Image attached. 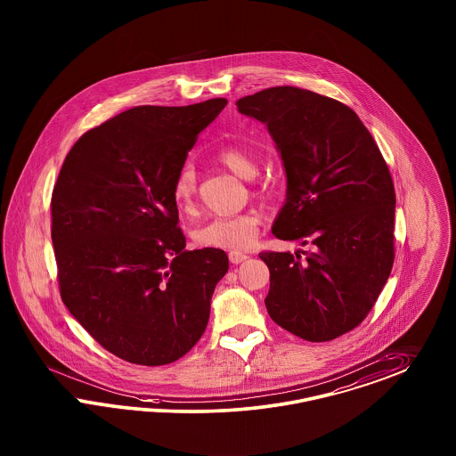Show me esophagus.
Wrapping results in <instances>:
<instances>
[{
	"label": "esophagus",
	"instance_id": "1",
	"mask_svg": "<svg viewBox=\"0 0 456 456\" xmlns=\"http://www.w3.org/2000/svg\"><path fill=\"white\" fill-rule=\"evenodd\" d=\"M249 256L246 254V252L240 251H231L229 252V259H231V263L232 265H239V263H244L246 259H248Z\"/></svg>",
	"mask_w": 456,
	"mask_h": 456
}]
</instances>
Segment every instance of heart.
Returning <instances> with one entry per match:
<instances>
[{
    "label": "heart",
    "mask_w": 456,
    "mask_h": 456,
    "mask_svg": "<svg viewBox=\"0 0 456 456\" xmlns=\"http://www.w3.org/2000/svg\"><path fill=\"white\" fill-rule=\"evenodd\" d=\"M217 161L242 178H252L256 175L254 159L244 150L236 146L220 150L217 153ZM172 195L175 204L178 205L180 210L190 212L193 208L197 195V176L193 168L185 167L180 170L173 182ZM261 222V216L254 210L234 216H219L207 220L200 227H197L193 237L197 244L205 248H248L257 237Z\"/></svg>",
    "instance_id": "obj_1"
}]
</instances>
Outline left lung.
I'll list each match as a JSON object with an SVG mask.
<instances>
[{
    "mask_svg": "<svg viewBox=\"0 0 456 456\" xmlns=\"http://www.w3.org/2000/svg\"><path fill=\"white\" fill-rule=\"evenodd\" d=\"M237 110L267 126L286 170L273 234L314 251H265L267 314L308 342L361 325L394 263L393 176L369 129L346 104L291 86L246 95Z\"/></svg>",
    "mask_w": 456,
    "mask_h": 456,
    "instance_id": "left-lung-1",
    "label": "left lung"
}]
</instances>
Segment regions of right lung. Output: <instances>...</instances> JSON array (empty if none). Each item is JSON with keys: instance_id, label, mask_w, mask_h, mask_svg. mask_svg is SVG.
Wrapping results in <instances>:
<instances>
[{"instance_id": "obj_1", "label": "right lung", "mask_w": 456, "mask_h": 456, "mask_svg": "<svg viewBox=\"0 0 456 456\" xmlns=\"http://www.w3.org/2000/svg\"><path fill=\"white\" fill-rule=\"evenodd\" d=\"M225 104L125 110L84 133L63 161L50 204L61 297L123 361L172 363L204 335L229 257L185 251L172 189Z\"/></svg>"}]
</instances>
